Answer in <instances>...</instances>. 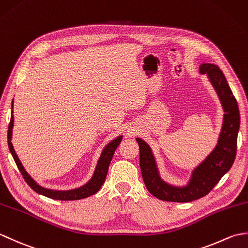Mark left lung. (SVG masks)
Wrapping results in <instances>:
<instances>
[{"instance_id": "left-lung-1", "label": "left lung", "mask_w": 248, "mask_h": 248, "mask_svg": "<svg viewBox=\"0 0 248 248\" xmlns=\"http://www.w3.org/2000/svg\"><path fill=\"white\" fill-rule=\"evenodd\" d=\"M200 72L208 75L226 114L217 146L202 164L195 168L187 186L177 187L163 181L157 172L150 147L143 140L136 139L140 146V166L145 186L150 194L165 202H189L205 196L230 170L236 155V140L240 129V112L236 99L223 71L217 65L202 64Z\"/></svg>"}]
</instances>
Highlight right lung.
Returning <instances> with one entry per match:
<instances>
[{
	"mask_svg": "<svg viewBox=\"0 0 248 248\" xmlns=\"http://www.w3.org/2000/svg\"><path fill=\"white\" fill-rule=\"evenodd\" d=\"M13 127H14V116L12 115L10 116V123L8 125L7 140H8V147H9L10 154H12L16 164H17L19 170L21 172V175H22V177L24 178L25 182L28 183L29 186L31 187V189H34L36 193L44 195V196H46V197L56 199V200H78V199L86 198L88 196H92V195H93V194H96L99 189L101 188L102 184L105 181L109 163H110V161H112L114 152H115L116 148L118 147V145L120 144L121 140H123V136H119V138L115 139L114 140L110 141V143L107 147H105L102 151L101 156H100V159L98 161V164L96 166V170H94L93 178L85 184V186H80L78 188L70 189V191H54V189L45 188L43 186H38V184H37L33 180V179L30 177L29 173L25 171L24 167L22 166L20 160L18 159V155H16V151L14 149L12 141H10L12 140Z\"/></svg>",
	"mask_w": 248,
	"mask_h": 248,
	"instance_id": "obj_1",
	"label": "right lung"
}]
</instances>
